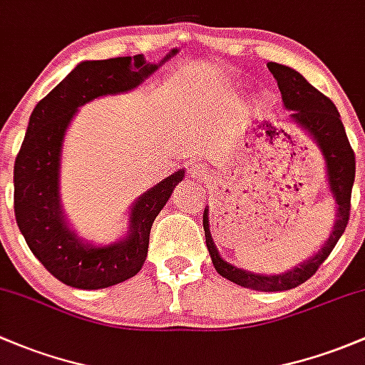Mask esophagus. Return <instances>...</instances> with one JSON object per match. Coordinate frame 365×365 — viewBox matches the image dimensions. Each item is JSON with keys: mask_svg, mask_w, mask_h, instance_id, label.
<instances>
[{"mask_svg": "<svg viewBox=\"0 0 365 365\" xmlns=\"http://www.w3.org/2000/svg\"><path fill=\"white\" fill-rule=\"evenodd\" d=\"M187 174H190V178H193L195 181H205L209 172L202 163H190L187 165Z\"/></svg>", "mask_w": 365, "mask_h": 365, "instance_id": "1", "label": "esophagus"}]
</instances>
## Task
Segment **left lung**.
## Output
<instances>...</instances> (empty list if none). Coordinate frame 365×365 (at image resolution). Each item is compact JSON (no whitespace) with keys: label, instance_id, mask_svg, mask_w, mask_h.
Listing matches in <instances>:
<instances>
[{"label":"left lung","instance_id":"8db88e82","mask_svg":"<svg viewBox=\"0 0 365 365\" xmlns=\"http://www.w3.org/2000/svg\"><path fill=\"white\" fill-rule=\"evenodd\" d=\"M267 68L277 81L283 105L288 110V123L309 135L320 149L323 161H325L327 182H329V190L336 202L334 227L330 230L329 239L323 242L318 253L281 274L251 272V270H244L237 265L228 264L225 258H221L217 247L214 246L212 237H210L209 207L204 210V230L210 260L220 276L239 287L251 288V290L283 292L299 287L304 281L309 279L317 272L318 267L327 260V257L332 253L337 240L344 234V228L350 220L351 187L355 181V155H353L346 131L341 123L339 112L332 101L322 95L299 71L290 66L279 65V63H267Z\"/></svg>","mask_w":365,"mask_h":365}]
</instances>
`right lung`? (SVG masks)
Here are the masks:
<instances>
[{
  "mask_svg": "<svg viewBox=\"0 0 365 365\" xmlns=\"http://www.w3.org/2000/svg\"><path fill=\"white\" fill-rule=\"evenodd\" d=\"M178 52L172 48L160 63H148L142 54L78 63L29 115L14 167L15 220L31 253L68 287L100 290L130 279L142 269L153 223L182 181L184 170L149 187L130 205L123 237L96 246L78 237L63 210L59 184L66 130L78 107L100 96L138 88Z\"/></svg>",
  "mask_w": 365,
  "mask_h": 365,
  "instance_id": "add662e5",
  "label": "right lung"
}]
</instances>
